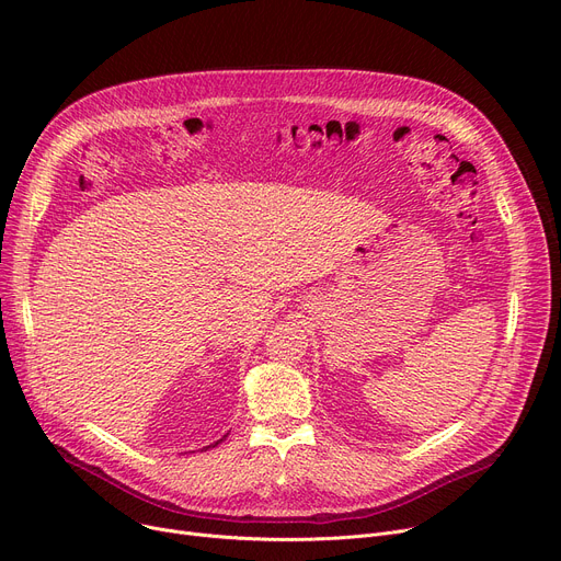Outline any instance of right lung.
I'll return each instance as SVG.
<instances>
[{
	"mask_svg": "<svg viewBox=\"0 0 561 561\" xmlns=\"http://www.w3.org/2000/svg\"><path fill=\"white\" fill-rule=\"evenodd\" d=\"M225 436H227V434H225ZM225 436H222V438H225ZM222 438H218V440H216V444H211V446H206V448H216L218 444H222Z\"/></svg>",
	"mask_w": 561,
	"mask_h": 561,
	"instance_id": "add662e5",
	"label": "right lung"
}]
</instances>
